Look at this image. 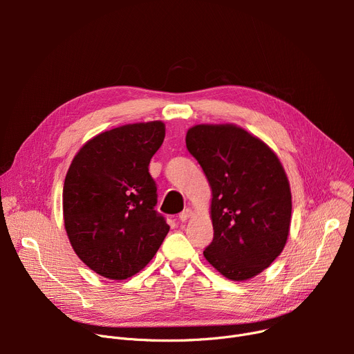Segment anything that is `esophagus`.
Here are the masks:
<instances>
[{
	"mask_svg": "<svg viewBox=\"0 0 354 354\" xmlns=\"http://www.w3.org/2000/svg\"><path fill=\"white\" fill-rule=\"evenodd\" d=\"M191 215H192V211H191L189 208H187V209H183V211L179 214V219H180L182 222H185Z\"/></svg>",
	"mask_w": 354,
	"mask_h": 354,
	"instance_id": "34e87169",
	"label": "esophagus"
}]
</instances>
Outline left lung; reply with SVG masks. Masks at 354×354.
<instances>
[{
    "mask_svg": "<svg viewBox=\"0 0 354 354\" xmlns=\"http://www.w3.org/2000/svg\"><path fill=\"white\" fill-rule=\"evenodd\" d=\"M187 147L212 188V243L208 263L234 281L271 266L290 231L291 192L287 175L271 149L234 124H198Z\"/></svg>",
    "mask_w": 354,
    "mask_h": 354,
    "instance_id": "1",
    "label": "left lung"
}]
</instances>
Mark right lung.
<instances>
[{
	"label": "right lung",
	"instance_id": "1",
	"mask_svg": "<svg viewBox=\"0 0 354 354\" xmlns=\"http://www.w3.org/2000/svg\"><path fill=\"white\" fill-rule=\"evenodd\" d=\"M165 139L162 122L107 130L74 156L63 188L64 227L82 261L126 280L151 261L169 225L155 207L149 163Z\"/></svg>",
	"mask_w": 354,
	"mask_h": 354
}]
</instances>
